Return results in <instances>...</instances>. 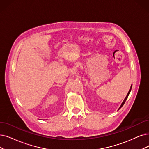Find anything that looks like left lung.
Segmentation results:
<instances>
[{"mask_svg": "<svg viewBox=\"0 0 149 149\" xmlns=\"http://www.w3.org/2000/svg\"><path fill=\"white\" fill-rule=\"evenodd\" d=\"M132 86H131V88H130V91H129V92H128V94H127V97H125V100H123V103H122V104H121V106H120V108H119V109H120V108H122V107L123 106V104H125V103L126 100H127V98H128V95H129V94H130V92H131V90H132Z\"/></svg>", "mask_w": 149, "mask_h": 149, "instance_id": "1", "label": "left lung"}]
</instances>
